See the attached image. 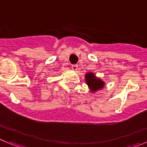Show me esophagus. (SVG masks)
Here are the masks:
<instances>
[{
	"label": "esophagus",
	"instance_id": "1",
	"mask_svg": "<svg viewBox=\"0 0 147 147\" xmlns=\"http://www.w3.org/2000/svg\"><path fill=\"white\" fill-rule=\"evenodd\" d=\"M71 67H72V70H74V71H77L78 65H72Z\"/></svg>",
	"mask_w": 147,
	"mask_h": 147
}]
</instances>
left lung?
<instances>
[{
  "label": "left lung",
  "instance_id": "obj_1",
  "mask_svg": "<svg viewBox=\"0 0 147 147\" xmlns=\"http://www.w3.org/2000/svg\"><path fill=\"white\" fill-rule=\"evenodd\" d=\"M85 80L87 85L92 92H95L98 90L102 89L105 85V82L101 80L96 77L93 73H88L85 75Z\"/></svg>",
  "mask_w": 147,
  "mask_h": 147
}]
</instances>
